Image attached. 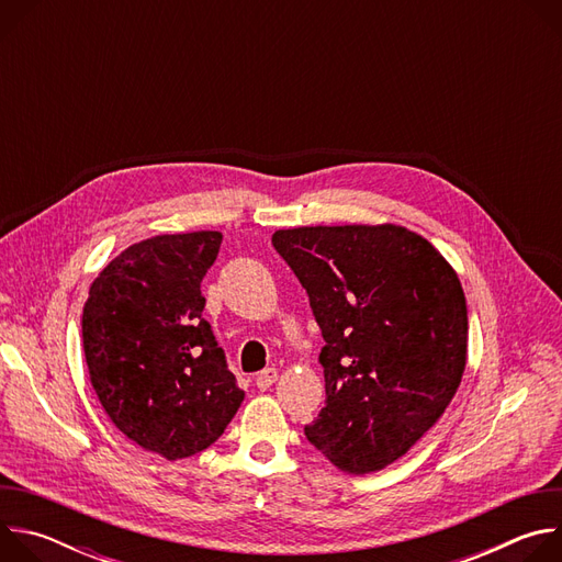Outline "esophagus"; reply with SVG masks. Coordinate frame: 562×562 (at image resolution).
<instances>
[{"label": "esophagus", "mask_w": 562, "mask_h": 562, "mask_svg": "<svg viewBox=\"0 0 562 562\" xmlns=\"http://www.w3.org/2000/svg\"><path fill=\"white\" fill-rule=\"evenodd\" d=\"M276 380H278V371H276L273 367H269V369H262V371L256 375V386H258L260 391H267Z\"/></svg>", "instance_id": "esophagus-1"}]
</instances>
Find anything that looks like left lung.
I'll use <instances>...</instances> for the list:
<instances>
[{"mask_svg": "<svg viewBox=\"0 0 562 562\" xmlns=\"http://www.w3.org/2000/svg\"><path fill=\"white\" fill-rule=\"evenodd\" d=\"M271 243L325 338L327 400L304 436L342 471L384 469L438 423L462 380L460 280L425 237L395 224L284 228Z\"/></svg>", "mask_w": 562, "mask_h": 562, "instance_id": "obj_1", "label": "left lung"}]
</instances>
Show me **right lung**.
Returning a JSON list of instances; mask_svg holds the SVG:
<instances>
[{
  "instance_id": "obj_1",
  "label": "right lung",
  "mask_w": 562,
  "mask_h": 562,
  "mask_svg": "<svg viewBox=\"0 0 562 562\" xmlns=\"http://www.w3.org/2000/svg\"><path fill=\"white\" fill-rule=\"evenodd\" d=\"M222 233L155 235L122 251L91 284L82 342L113 425L167 460L211 447L245 400L202 317L200 282Z\"/></svg>"
}]
</instances>
